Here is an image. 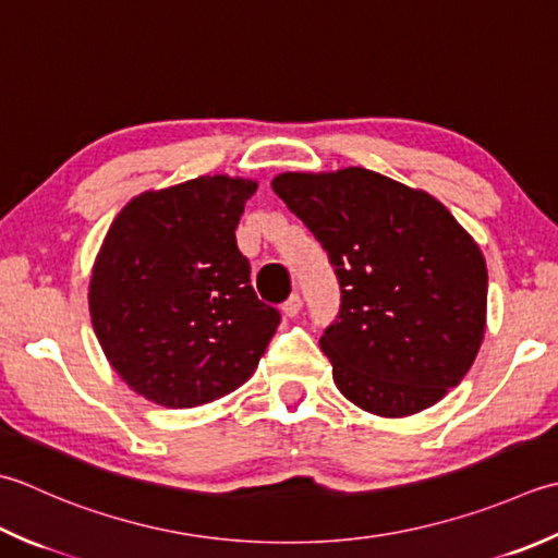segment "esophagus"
Here are the masks:
<instances>
[{
  "label": "esophagus",
  "mask_w": 558,
  "mask_h": 558,
  "mask_svg": "<svg viewBox=\"0 0 558 558\" xmlns=\"http://www.w3.org/2000/svg\"><path fill=\"white\" fill-rule=\"evenodd\" d=\"M300 310H302V298H300L298 292H292L290 298L282 302V314H286V316H298Z\"/></svg>",
  "instance_id": "obj_1"
}]
</instances>
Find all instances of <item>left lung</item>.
<instances>
[{
    "mask_svg": "<svg viewBox=\"0 0 558 558\" xmlns=\"http://www.w3.org/2000/svg\"><path fill=\"white\" fill-rule=\"evenodd\" d=\"M272 191L326 248L341 286L319 338L341 395L397 418L460 385L484 341L488 276L445 205L360 167L280 173Z\"/></svg>",
    "mask_w": 558,
    "mask_h": 558,
    "instance_id": "1",
    "label": "left lung"
}]
</instances>
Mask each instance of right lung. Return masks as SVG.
<instances>
[{
    "instance_id": "obj_1",
    "label": "right lung",
    "mask_w": 558,
    "mask_h": 558,
    "mask_svg": "<svg viewBox=\"0 0 558 558\" xmlns=\"http://www.w3.org/2000/svg\"><path fill=\"white\" fill-rule=\"evenodd\" d=\"M256 183L201 177L142 193L98 251L89 310L108 363L149 401L191 409L254 375L280 312L251 288L234 229Z\"/></svg>"
}]
</instances>
